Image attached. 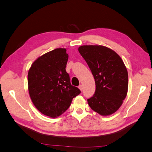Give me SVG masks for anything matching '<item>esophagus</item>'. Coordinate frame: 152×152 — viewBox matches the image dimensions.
Wrapping results in <instances>:
<instances>
[{
	"label": "esophagus",
	"mask_w": 152,
	"mask_h": 152,
	"mask_svg": "<svg viewBox=\"0 0 152 152\" xmlns=\"http://www.w3.org/2000/svg\"><path fill=\"white\" fill-rule=\"evenodd\" d=\"M78 88H79V89H80V90L81 91L83 90V86H82V85H80V86H78Z\"/></svg>",
	"instance_id": "34e87169"
}]
</instances>
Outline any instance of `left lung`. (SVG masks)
Instances as JSON below:
<instances>
[{"mask_svg": "<svg viewBox=\"0 0 152 152\" xmlns=\"http://www.w3.org/2000/svg\"><path fill=\"white\" fill-rule=\"evenodd\" d=\"M78 51L87 62L96 82V92L88 105L102 116L113 114L127 95L129 76L126 66L117 53L108 47L82 45Z\"/></svg>", "mask_w": 152, "mask_h": 152, "instance_id": "8db88e82", "label": "left lung"}]
</instances>
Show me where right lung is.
<instances>
[{
  "instance_id": "add662e5",
  "label": "right lung",
  "mask_w": 152,
  "mask_h": 152,
  "mask_svg": "<svg viewBox=\"0 0 152 152\" xmlns=\"http://www.w3.org/2000/svg\"><path fill=\"white\" fill-rule=\"evenodd\" d=\"M68 58L66 49H55L38 57L28 71L31 102L39 111L50 118L64 113L81 92L70 84L65 69Z\"/></svg>"
}]
</instances>
